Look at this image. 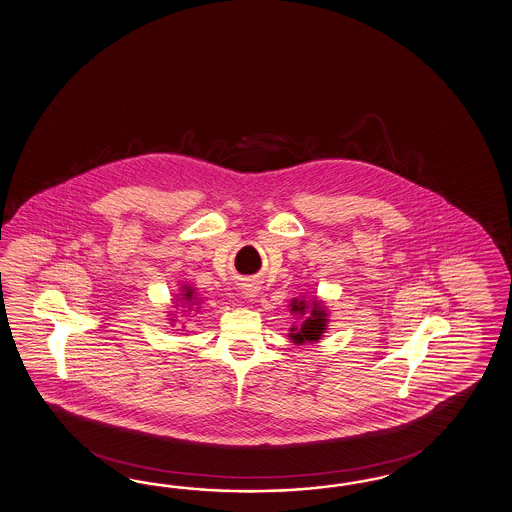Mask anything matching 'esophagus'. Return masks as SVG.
I'll list each match as a JSON object with an SVG mask.
<instances>
[{
    "label": "esophagus",
    "mask_w": 512,
    "mask_h": 512,
    "mask_svg": "<svg viewBox=\"0 0 512 512\" xmlns=\"http://www.w3.org/2000/svg\"><path fill=\"white\" fill-rule=\"evenodd\" d=\"M259 291V287L255 283H242V296L244 298H255V294Z\"/></svg>",
    "instance_id": "1"
}]
</instances>
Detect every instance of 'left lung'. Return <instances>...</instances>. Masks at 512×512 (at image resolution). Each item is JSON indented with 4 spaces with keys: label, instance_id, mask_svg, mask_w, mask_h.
I'll list each match as a JSON object with an SVG mask.
<instances>
[{
    "label": "left lung",
    "instance_id": "1",
    "mask_svg": "<svg viewBox=\"0 0 512 512\" xmlns=\"http://www.w3.org/2000/svg\"><path fill=\"white\" fill-rule=\"evenodd\" d=\"M305 309H307V305H305L304 300L302 302L294 300L292 311L300 313L302 317L307 315L304 322H302V326L300 328H292V333L289 335V337H292V341L298 343V345H302L305 341H318L320 335L326 330V322H328L326 311L317 302H313L311 313H305Z\"/></svg>",
    "mask_w": 512,
    "mask_h": 512
}]
</instances>
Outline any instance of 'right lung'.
Wrapping results in <instances>:
<instances>
[{
  "mask_svg": "<svg viewBox=\"0 0 512 512\" xmlns=\"http://www.w3.org/2000/svg\"><path fill=\"white\" fill-rule=\"evenodd\" d=\"M184 302H194V291L192 289H184Z\"/></svg>",
  "mask_w": 512,
  "mask_h": 512,
  "instance_id": "obj_1",
  "label": "right lung"
}]
</instances>
